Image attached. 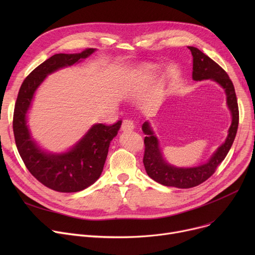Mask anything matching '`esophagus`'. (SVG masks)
Returning <instances> with one entry per match:
<instances>
[{"instance_id":"esophagus-1","label":"esophagus","mask_w":255,"mask_h":255,"mask_svg":"<svg viewBox=\"0 0 255 255\" xmlns=\"http://www.w3.org/2000/svg\"><path fill=\"white\" fill-rule=\"evenodd\" d=\"M122 131H130L132 129H134V125H133V122L130 120H125L122 123V127H121Z\"/></svg>"}]
</instances>
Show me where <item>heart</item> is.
I'll list each match as a JSON object with an SVG mask.
<instances>
[{
    "label": "heart",
    "mask_w": 255,
    "mask_h": 255,
    "mask_svg": "<svg viewBox=\"0 0 255 255\" xmlns=\"http://www.w3.org/2000/svg\"><path fill=\"white\" fill-rule=\"evenodd\" d=\"M152 69H153V66H145L142 71H148V70H152ZM142 71H138V72H137V74H139V73H140V72H142Z\"/></svg>",
    "instance_id": "1"
}]
</instances>
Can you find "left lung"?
Instances as JSON below:
<instances>
[{"instance_id":"obj_1","label":"left lung","mask_w":255,"mask_h":255,"mask_svg":"<svg viewBox=\"0 0 255 255\" xmlns=\"http://www.w3.org/2000/svg\"><path fill=\"white\" fill-rule=\"evenodd\" d=\"M188 48L193 57L192 79L195 82L209 79L224 90L226 105L232 116V123L224 142L211 155L207 162L190 167H181L168 163L163 157L158 137L155 134L151 123L146 121L142 124L141 130L145 134L143 165L146 173L159 184L177 187V188L195 187L208 180L215 172L216 167L223 161L232 148L239 125V109L236 92L229 75L202 50L194 46H188Z\"/></svg>"}]
</instances>
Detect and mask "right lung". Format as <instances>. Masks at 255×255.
<instances>
[{
    "label": "right lung",
    "instance_id": "add662e5",
    "mask_svg": "<svg viewBox=\"0 0 255 255\" xmlns=\"http://www.w3.org/2000/svg\"><path fill=\"white\" fill-rule=\"evenodd\" d=\"M96 48L79 53H57L35 68L23 80L13 115V132L23 163L44 186L59 192L82 191L101 176L111 141L117 136L122 122L113 126L94 124L71 148L64 152L44 150L33 137L28 115L35 94L47 75L66 67L82 63Z\"/></svg>",
    "mask_w": 255,
    "mask_h": 255
}]
</instances>
